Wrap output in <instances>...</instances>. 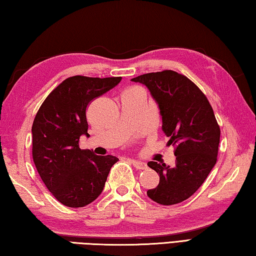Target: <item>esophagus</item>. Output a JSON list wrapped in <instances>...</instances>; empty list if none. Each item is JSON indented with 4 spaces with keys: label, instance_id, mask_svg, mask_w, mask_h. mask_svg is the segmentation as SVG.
Instances as JSON below:
<instances>
[{
    "label": "esophagus",
    "instance_id": "obj_1",
    "mask_svg": "<svg viewBox=\"0 0 256 256\" xmlns=\"http://www.w3.org/2000/svg\"><path fill=\"white\" fill-rule=\"evenodd\" d=\"M132 164L134 165V167L136 168V170H146V168H147V164L144 162L134 160V159H132Z\"/></svg>",
    "mask_w": 256,
    "mask_h": 256
}]
</instances>
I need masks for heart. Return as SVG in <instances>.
Segmentation results:
<instances>
[{
	"mask_svg": "<svg viewBox=\"0 0 256 256\" xmlns=\"http://www.w3.org/2000/svg\"><path fill=\"white\" fill-rule=\"evenodd\" d=\"M132 89H134V88H132Z\"/></svg>",
	"mask_w": 256,
	"mask_h": 256,
	"instance_id": "b5f03b06",
	"label": "heart"
}]
</instances>
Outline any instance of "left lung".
<instances>
[{
  "label": "left lung",
  "instance_id": "obj_1",
  "mask_svg": "<svg viewBox=\"0 0 256 256\" xmlns=\"http://www.w3.org/2000/svg\"><path fill=\"white\" fill-rule=\"evenodd\" d=\"M144 84L160 109L162 130L175 147V166L149 162L159 184L147 190L160 205H175L194 194L218 160L220 129L213 108L198 86L172 70L150 72L132 79Z\"/></svg>",
  "mask_w": 256,
  "mask_h": 256
}]
</instances>
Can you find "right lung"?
Wrapping results in <instances>:
<instances>
[{
    "label": "right lung",
    "instance_id": "right-lung-1",
    "mask_svg": "<svg viewBox=\"0 0 256 256\" xmlns=\"http://www.w3.org/2000/svg\"><path fill=\"white\" fill-rule=\"evenodd\" d=\"M122 81V76H74L53 89L32 124V157L42 182L68 207H84L101 194L108 174L119 159L80 149L88 134L86 110L91 101Z\"/></svg>",
    "mask_w": 256,
    "mask_h": 256
}]
</instances>
